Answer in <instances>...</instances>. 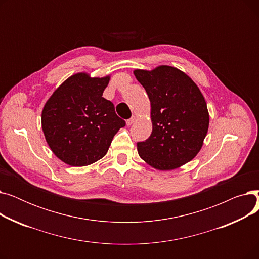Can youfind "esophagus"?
Here are the masks:
<instances>
[{
	"label": "esophagus",
	"mask_w": 259,
	"mask_h": 259,
	"mask_svg": "<svg viewBox=\"0 0 259 259\" xmlns=\"http://www.w3.org/2000/svg\"><path fill=\"white\" fill-rule=\"evenodd\" d=\"M135 119H137V116H135V115H132V116L129 118V119H127V125H128V126L132 125Z\"/></svg>",
	"instance_id": "obj_1"
}]
</instances>
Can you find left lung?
I'll list each match as a JSON object with an SVG mask.
<instances>
[{"label": "left lung", "instance_id": "8db88e82", "mask_svg": "<svg viewBox=\"0 0 259 259\" xmlns=\"http://www.w3.org/2000/svg\"><path fill=\"white\" fill-rule=\"evenodd\" d=\"M151 103L152 133L139 142V155L157 170H172L193 159L209 128L207 103L186 73L171 66L134 70Z\"/></svg>", "mask_w": 259, "mask_h": 259}]
</instances>
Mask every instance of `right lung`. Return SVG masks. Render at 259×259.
I'll return each instance as SVG.
<instances>
[{"label": "right lung", "instance_id": "obj_1", "mask_svg": "<svg viewBox=\"0 0 259 259\" xmlns=\"http://www.w3.org/2000/svg\"><path fill=\"white\" fill-rule=\"evenodd\" d=\"M110 76L76 73L53 92L42 112V129L52 152L80 167L104 157L116 132L126 125L103 98Z\"/></svg>", "mask_w": 259, "mask_h": 259}]
</instances>
